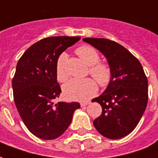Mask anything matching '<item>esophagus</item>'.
<instances>
[{
    "mask_svg": "<svg viewBox=\"0 0 158 158\" xmlns=\"http://www.w3.org/2000/svg\"><path fill=\"white\" fill-rule=\"evenodd\" d=\"M89 103H90V102H80V106H81V107H85V106L88 105Z\"/></svg>",
    "mask_w": 158,
    "mask_h": 158,
    "instance_id": "esophagus-1",
    "label": "esophagus"
}]
</instances>
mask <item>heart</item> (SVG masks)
<instances>
[{
	"instance_id": "1",
	"label": "heart",
	"mask_w": 158,
	"mask_h": 158,
	"mask_svg": "<svg viewBox=\"0 0 158 158\" xmlns=\"http://www.w3.org/2000/svg\"><path fill=\"white\" fill-rule=\"evenodd\" d=\"M77 55L90 67V74L94 78L101 87H106L110 84L112 73L110 66L99 62L100 56L94 48L84 45L76 49ZM68 56L65 53L60 54L56 60V79L60 82L66 81L68 73L66 69V62ZM63 95L68 100L86 101L98 92V85L92 79H72L66 83L63 86Z\"/></svg>"
}]
</instances>
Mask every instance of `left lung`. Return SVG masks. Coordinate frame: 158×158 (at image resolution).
<instances>
[{
    "instance_id": "obj_1",
    "label": "left lung",
    "mask_w": 158,
    "mask_h": 158,
    "mask_svg": "<svg viewBox=\"0 0 158 158\" xmlns=\"http://www.w3.org/2000/svg\"><path fill=\"white\" fill-rule=\"evenodd\" d=\"M105 56L112 78L102 95L92 99L102 106L93 125L111 139L128 135L136 127L148 102V80L142 65L122 45L105 38H84Z\"/></svg>"
}]
</instances>
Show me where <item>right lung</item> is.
Listing matches in <instances>:
<instances>
[{
  "label": "right lung",
  "instance_id": "obj_1",
  "mask_svg": "<svg viewBox=\"0 0 158 158\" xmlns=\"http://www.w3.org/2000/svg\"><path fill=\"white\" fill-rule=\"evenodd\" d=\"M80 37H46L19 60L12 81L14 99L25 127L42 139H55L71 124L79 102H54L61 92L56 74L58 57Z\"/></svg>",
  "mask_w": 158,
  "mask_h": 158
}]
</instances>
